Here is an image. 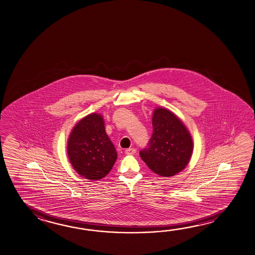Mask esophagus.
Listing matches in <instances>:
<instances>
[{
	"mask_svg": "<svg viewBox=\"0 0 255 255\" xmlns=\"http://www.w3.org/2000/svg\"><path fill=\"white\" fill-rule=\"evenodd\" d=\"M136 153V149L133 147H129V148H126V155H133Z\"/></svg>",
	"mask_w": 255,
	"mask_h": 255,
	"instance_id": "1",
	"label": "esophagus"
}]
</instances>
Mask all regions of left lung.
Here are the masks:
<instances>
[{"label":"left lung","mask_w":255,"mask_h":255,"mask_svg":"<svg viewBox=\"0 0 255 255\" xmlns=\"http://www.w3.org/2000/svg\"><path fill=\"white\" fill-rule=\"evenodd\" d=\"M149 146L139 156L154 173L170 177L182 172L193 150L192 135L182 120L168 109L156 108L152 115Z\"/></svg>","instance_id":"1"}]
</instances>
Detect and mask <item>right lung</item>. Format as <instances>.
<instances>
[{
    "mask_svg": "<svg viewBox=\"0 0 255 255\" xmlns=\"http://www.w3.org/2000/svg\"><path fill=\"white\" fill-rule=\"evenodd\" d=\"M67 153L73 169L85 179L99 181L111 171L117 152L101 114L92 113L77 123L68 138Z\"/></svg>",
    "mask_w": 255,
    "mask_h": 255,
    "instance_id": "obj_1",
    "label": "right lung"
}]
</instances>
